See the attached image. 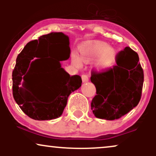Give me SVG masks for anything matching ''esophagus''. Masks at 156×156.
Instances as JSON below:
<instances>
[{"mask_svg": "<svg viewBox=\"0 0 156 156\" xmlns=\"http://www.w3.org/2000/svg\"><path fill=\"white\" fill-rule=\"evenodd\" d=\"M81 78H82V81H83V83H86V82L89 81V76H87V75H82Z\"/></svg>", "mask_w": 156, "mask_h": 156, "instance_id": "obj_1", "label": "esophagus"}]
</instances>
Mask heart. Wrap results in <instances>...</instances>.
<instances>
[{
	"label": "heart",
	"mask_w": 156,
	"mask_h": 156,
	"mask_svg": "<svg viewBox=\"0 0 156 156\" xmlns=\"http://www.w3.org/2000/svg\"><path fill=\"white\" fill-rule=\"evenodd\" d=\"M81 59L95 61L96 68L99 70H105L111 68L117 60V51L115 48L101 41H89L80 47ZM72 62L74 65L80 67L82 65L81 60L76 55L72 56Z\"/></svg>",
	"instance_id": "b5f03b06"
}]
</instances>
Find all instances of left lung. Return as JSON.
Masks as SVG:
<instances>
[{
  "instance_id": "1",
  "label": "left lung",
  "mask_w": 156,
  "mask_h": 156,
  "mask_svg": "<svg viewBox=\"0 0 156 156\" xmlns=\"http://www.w3.org/2000/svg\"><path fill=\"white\" fill-rule=\"evenodd\" d=\"M139 60L137 53L126 47L117 55V65L101 73L92 71L91 81L97 95L91 108L96 117L117 119L139 104L144 83Z\"/></svg>"
}]
</instances>
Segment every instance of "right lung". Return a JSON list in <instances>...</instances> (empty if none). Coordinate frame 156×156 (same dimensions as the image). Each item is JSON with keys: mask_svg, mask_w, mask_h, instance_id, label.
<instances>
[{"mask_svg": "<svg viewBox=\"0 0 156 156\" xmlns=\"http://www.w3.org/2000/svg\"><path fill=\"white\" fill-rule=\"evenodd\" d=\"M61 52L66 55L62 60L39 62L42 58H58ZM70 54L69 37L62 32L41 36L25 46L17 55L12 72L14 99L27 116L35 120H50L59 117L67 105L68 97L81 86V78L69 76L62 67L60 61L67 59ZM35 58H40L36 59ZM47 64L44 71H38L41 64ZM43 77L49 92L47 98H40L37 92L39 78ZM22 87H20L21 81Z\"/></svg>", "mask_w": 156, "mask_h": 156, "instance_id": "add662e5", "label": "right lung"}]
</instances>
